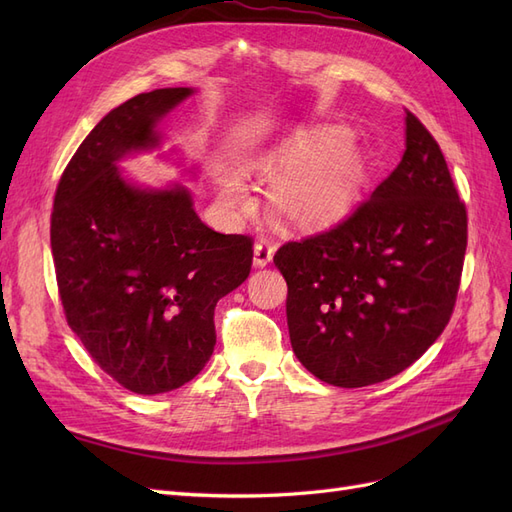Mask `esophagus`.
<instances>
[{
    "label": "esophagus",
    "instance_id": "1",
    "mask_svg": "<svg viewBox=\"0 0 512 512\" xmlns=\"http://www.w3.org/2000/svg\"><path fill=\"white\" fill-rule=\"evenodd\" d=\"M273 254H275V245H273V243H269V241H258V243L254 245V265L260 267V269L271 265Z\"/></svg>",
    "mask_w": 512,
    "mask_h": 512
}]
</instances>
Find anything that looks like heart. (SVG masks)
<instances>
[{
	"instance_id": "obj_1",
	"label": "heart",
	"mask_w": 512,
	"mask_h": 512,
	"mask_svg": "<svg viewBox=\"0 0 512 512\" xmlns=\"http://www.w3.org/2000/svg\"><path fill=\"white\" fill-rule=\"evenodd\" d=\"M346 128L324 126L290 136L256 162V170L273 183L271 209L297 226L331 224L359 200L367 181V160L350 147ZM220 203L228 209L247 205V190L237 173L218 179Z\"/></svg>"
}]
</instances>
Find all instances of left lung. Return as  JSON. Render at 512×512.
Here are the masks:
<instances>
[{
    "mask_svg": "<svg viewBox=\"0 0 512 512\" xmlns=\"http://www.w3.org/2000/svg\"><path fill=\"white\" fill-rule=\"evenodd\" d=\"M466 245V205L442 151L406 113L404 156L369 200L273 258L297 359L342 389L397 376L451 320Z\"/></svg>",
    "mask_w": 512,
    "mask_h": 512,
    "instance_id": "obj_1",
    "label": "left lung"
}]
</instances>
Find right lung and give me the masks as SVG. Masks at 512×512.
Returning a JSON list of instances; mask_svg holds the SVG:
<instances>
[{"mask_svg":"<svg viewBox=\"0 0 512 512\" xmlns=\"http://www.w3.org/2000/svg\"><path fill=\"white\" fill-rule=\"evenodd\" d=\"M194 94L166 87L104 115L59 179L51 250L70 329L138 395L179 389L215 346V305L252 269V239L200 222L181 183L145 188L117 166L158 149V123Z\"/></svg>","mask_w":512,"mask_h":512,"instance_id":"obj_1","label":"right lung"}]
</instances>
